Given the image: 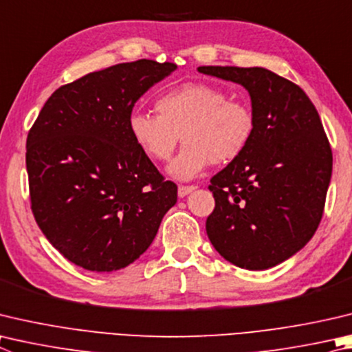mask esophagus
<instances>
[{"label":"esophagus","instance_id":"34e87169","mask_svg":"<svg viewBox=\"0 0 352 352\" xmlns=\"http://www.w3.org/2000/svg\"><path fill=\"white\" fill-rule=\"evenodd\" d=\"M195 188H197V186H194V184H190V186H178V197H180V198L186 197L188 194L192 192V190H194Z\"/></svg>","mask_w":352,"mask_h":352}]
</instances>
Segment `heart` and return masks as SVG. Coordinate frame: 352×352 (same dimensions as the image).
I'll list each match as a JSON object with an SVG mask.
<instances>
[{
  "label": "heart",
  "instance_id": "obj_1",
  "mask_svg": "<svg viewBox=\"0 0 352 352\" xmlns=\"http://www.w3.org/2000/svg\"><path fill=\"white\" fill-rule=\"evenodd\" d=\"M157 115L132 112L127 131L132 142L152 162H168L180 135L184 146L169 166L177 180H190L210 163L239 158L251 143L255 117L237 98H226L223 89L206 82H184L158 95Z\"/></svg>",
  "mask_w": 352,
  "mask_h": 352
}]
</instances>
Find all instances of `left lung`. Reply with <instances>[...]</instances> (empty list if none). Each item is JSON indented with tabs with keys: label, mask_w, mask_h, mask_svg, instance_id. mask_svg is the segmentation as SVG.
Segmentation results:
<instances>
[{
	"label": "left lung",
	"mask_w": 352,
	"mask_h": 352,
	"mask_svg": "<svg viewBox=\"0 0 352 352\" xmlns=\"http://www.w3.org/2000/svg\"><path fill=\"white\" fill-rule=\"evenodd\" d=\"M251 95L255 131L243 154L210 178L206 232L221 257L261 271L292 257L320 225L332 174L322 120L296 82L263 67L201 66Z\"/></svg>",
	"instance_id": "1"
}]
</instances>
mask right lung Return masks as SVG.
Segmentation results:
<instances>
[{
  "label": "right lung",
  "instance_id": "1",
  "mask_svg": "<svg viewBox=\"0 0 352 352\" xmlns=\"http://www.w3.org/2000/svg\"><path fill=\"white\" fill-rule=\"evenodd\" d=\"M174 63L137 60L56 89L25 143L30 208L63 257L111 272L135 261L177 201V184L132 142L127 118Z\"/></svg>",
  "mask_w": 352,
  "mask_h": 352
}]
</instances>
